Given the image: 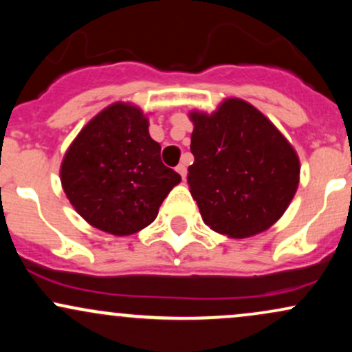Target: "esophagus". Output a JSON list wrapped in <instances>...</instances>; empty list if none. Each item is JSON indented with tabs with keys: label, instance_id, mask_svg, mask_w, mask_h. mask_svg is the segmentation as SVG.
I'll return each instance as SVG.
<instances>
[{
	"label": "esophagus",
	"instance_id": "34e87169",
	"mask_svg": "<svg viewBox=\"0 0 352 352\" xmlns=\"http://www.w3.org/2000/svg\"><path fill=\"white\" fill-rule=\"evenodd\" d=\"M175 170L179 172L180 175H182V179L185 180V177H187V167H185V164H179V165H177Z\"/></svg>",
	"mask_w": 352,
	"mask_h": 352
}]
</instances>
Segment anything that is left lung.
I'll list each match as a JSON object with an SVG mask.
<instances>
[{"mask_svg":"<svg viewBox=\"0 0 352 352\" xmlns=\"http://www.w3.org/2000/svg\"><path fill=\"white\" fill-rule=\"evenodd\" d=\"M190 193L205 225L246 238L268 230L288 208L300 182L292 144L252 104L227 99L212 116L192 112Z\"/></svg>","mask_w":352,"mask_h":352,"instance_id":"1","label":"left lung"}]
</instances>
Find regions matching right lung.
I'll return each mask as SVG.
<instances>
[{
    "mask_svg": "<svg viewBox=\"0 0 352 352\" xmlns=\"http://www.w3.org/2000/svg\"><path fill=\"white\" fill-rule=\"evenodd\" d=\"M60 182L87 223L122 236L155 220L180 175L162 164L142 111L117 102L76 137L60 165Z\"/></svg>",
    "mask_w": 352,
    "mask_h": 352,
    "instance_id": "add662e5",
    "label": "right lung"
}]
</instances>
